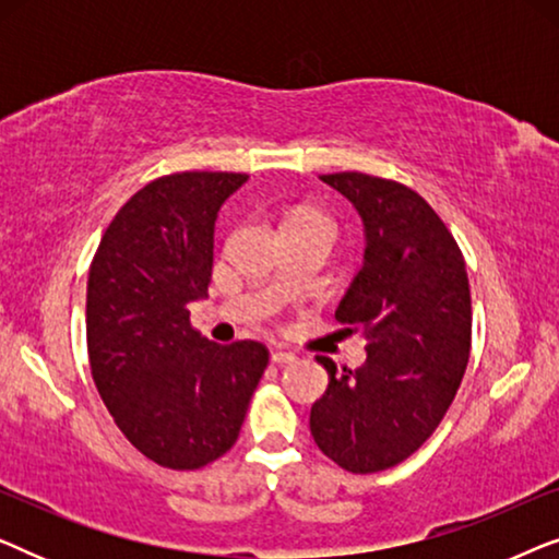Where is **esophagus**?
I'll list each match as a JSON object with an SVG mask.
<instances>
[{
  "label": "esophagus",
  "mask_w": 559,
  "mask_h": 559,
  "mask_svg": "<svg viewBox=\"0 0 559 559\" xmlns=\"http://www.w3.org/2000/svg\"><path fill=\"white\" fill-rule=\"evenodd\" d=\"M272 361L277 364V366H285V364H295V361H297V356H295V354H289V350H274V354H272Z\"/></svg>",
  "instance_id": "1"
}]
</instances>
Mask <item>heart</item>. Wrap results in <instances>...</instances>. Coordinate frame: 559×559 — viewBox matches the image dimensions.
<instances>
[{"label": "heart", "mask_w": 559, "mask_h": 559, "mask_svg": "<svg viewBox=\"0 0 559 559\" xmlns=\"http://www.w3.org/2000/svg\"><path fill=\"white\" fill-rule=\"evenodd\" d=\"M289 224H312V226H325V228H331V231H333V224H331V221H328L325 216H320V213H316V211H300L293 221H289Z\"/></svg>", "instance_id": "heart-1"}]
</instances>
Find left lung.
Wrapping results in <instances>:
<instances>
[{
	"instance_id": "obj_1",
	"label": "left lung",
	"mask_w": 559,
	"mask_h": 559,
	"mask_svg": "<svg viewBox=\"0 0 559 559\" xmlns=\"http://www.w3.org/2000/svg\"><path fill=\"white\" fill-rule=\"evenodd\" d=\"M364 221V264L335 318L366 335V361L328 371L310 409L318 448L350 473L409 457L455 400L471 356V287L461 249L430 203L402 182L320 175Z\"/></svg>"
}]
</instances>
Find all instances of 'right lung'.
Returning a JSON list of instances; mask_svg holds the SVG:
<instances>
[{
    "mask_svg": "<svg viewBox=\"0 0 559 559\" xmlns=\"http://www.w3.org/2000/svg\"><path fill=\"white\" fill-rule=\"evenodd\" d=\"M249 175L175 173L129 198L88 270V361L127 440L173 471L231 450L270 364L257 341L218 346L190 325L209 295L213 226Z\"/></svg>",
    "mask_w": 559,
    "mask_h": 559,
    "instance_id": "add662e5",
    "label": "right lung"
}]
</instances>
